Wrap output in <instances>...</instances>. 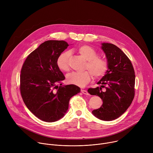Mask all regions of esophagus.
Listing matches in <instances>:
<instances>
[{"instance_id": "34e87169", "label": "esophagus", "mask_w": 153, "mask_h": 153, "mask_svg": "<svg viewBox=\"0 0 153 153\" xmlns=\"http://www.w3.org/2000/svg\"><path fill=\"white\" fill-rule=\"evenodd\" d=\"M81 92H82L83 94H86V95H88V94H89L88 92L86 90H81Z\"/></svg>"}]
</instances>
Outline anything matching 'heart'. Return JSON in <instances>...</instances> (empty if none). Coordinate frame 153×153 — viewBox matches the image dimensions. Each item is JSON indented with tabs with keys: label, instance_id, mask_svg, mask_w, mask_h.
I'll return each mask as SVG.
<instances>
[{
	"label": "heart",
	"instance_id": "1",
	"mask_svg": "<svg viewBox=\"0 0 153 153\" xmlns=\"http://www.w3.org/2000/svg\"><path fill=\"white\" fill-rule=\"evenodd\" d=\"M75 50L87 60L85 68L89 71H73L69 73L67 76V81L68 83L83 86L90 80L91 74L94 79H99L105 75L109 67L108 62L105 59L99 57V54L96 50L87 45H80ZM69 57L70 53L67 51H64L59 54L56 63L60 70L63 71L69 70Z\"/></svg>",
	"mask_w": 153,
	"mask_h": 153
}]
</instances>
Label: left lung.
Instances as JSON below:
<instances>
[{
  "label": "left lung",
  "mask_w": 153,
  "mask_h": 153,
  "mask_svg": "<svg viewBox=\"0 0 153 153\" xmlns=\"http://www.w3.org/2000/svg\"><path fill=\"white\" fill-rule=\"evenodd\" d=\"M102 49L108 62V70L97 82L101 86L90 88L88 92L103 100L102 105L93 110V114L100 120L110 121L122 115L131 104L135 94V73L131 62L117 46L103 43ZM102 88H105L104 91Z\"/></svg>",
  "instance_id": "left-lung-1"
}]
</instances>
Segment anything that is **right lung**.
<instances>
[{
	"label": "right lung",
	"mask_w": 153,
	"mask_h": 153,
	"mask_svg": "<svg viewBox=\"0 0 153 153\" xmlns=\"http://www.w3.org/2000/svg\"><path fill=\"white\" fill-rule=\"evenodd\" d=\"M69 46L63 40H47L25 60L20 76V90L28 110L47 122L57 121L67 113L71 97L79 93L75 85H62L65 79L57 59Z\"/></svg>",
	"instance_id": "right-lung-1"
}]
</instances>
